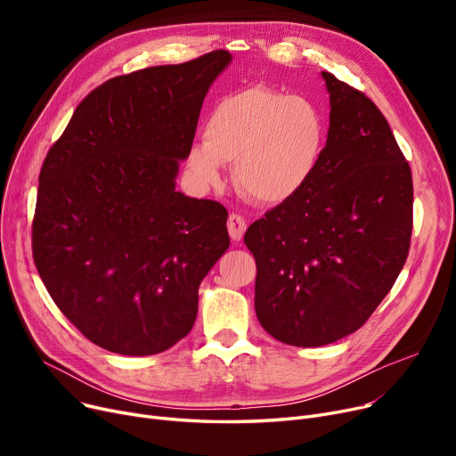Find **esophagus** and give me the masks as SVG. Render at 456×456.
Listing matches in <instances>:
<instances>
[{"label":"esophagus","mask_w":456,"mask_h":456,"mask_svg":"<svg viewBox=\"0 0 456 456\" xmlns=\"http://www.w3.org/2000/svg\"><path fill=\"white\" fill-rule=\"evenodd\" d=\"M227 229H229V236L232 238V240L240 242L244 238L246 229H248V222L242 218L240 214H231L227 220Z\"/></svg>","instance_id":"1"}]
</instances>
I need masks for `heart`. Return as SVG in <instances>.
<instances>
[{
	"label": "heart",
	"instance_id": "obj_1",
	"mask_svg": "<svg viewBox=\"0 0 456 456\" xmlns=\"http://www.w3.org/2000/svg\"><path fill=\"white\" fill-rule=\"evenodd\" d=\"M325 143V116L313 102L249 86L214 105L203 142L186 155V170L198 184L216 186L224 179V164H234V181L244 194L281 205L314 177Z\"/></svg>",
	"mask_w": 456,
	"mask_h": 456
}]
</instances>
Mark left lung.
I'll return each instance as SVG.
<instances>
[{
  "label": "left lung",
  "instance_id": "obj_1",
  "mask_svg": "<svg viewBox=\"0 0 456 456\" xmlns=\"http://www.w3.org/2000/svg\"><path fill=\"white\" fill-rule=\"evenodd\" d=\"M322 77L330 114L318 170L244 236L256 260V318L297 347L361 329L392 290L412 234V174L387 118L362 92Z\"/></svg>",
  "mask_w": 456,
  "mask_h": 456
}]
</instances>
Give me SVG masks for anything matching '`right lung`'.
<instances>
[{
	"instance_id": "right-lung-1",
	"label": "right lung",
	"mask_w": 456,
	"mask_h": 456,
	"mask_svg": "<svg viewBox=\"0 0 456 456\" xmlns=\"http://www.w3.org/2000/svg\"><path fill=\"white\" fill-rule=\"evenodd\" d=\"M231 59L218 50L109 79L45 155L35 265L61 313L110 353L148 356L184 338L229 248L225 207L181 194L175 177Z\"/></svg>"
}]
</instances>
